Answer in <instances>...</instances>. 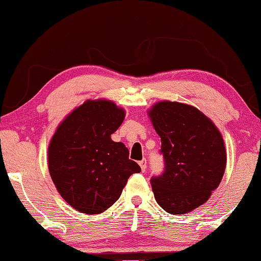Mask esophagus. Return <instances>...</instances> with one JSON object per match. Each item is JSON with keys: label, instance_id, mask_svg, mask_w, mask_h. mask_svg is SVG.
I'll return each mask as SVG.
<instances>
[{"label": "esophagus", "instance_id": "34e87169", "mask_svg": "<svg viewBox=\"0 0 261 261\" xmlns=\"http://www.w3.org/2000/svg\"><path fill=\"white\" fill-rule=\"evenodd\" d=\"M139 165H140V167H141V171L145 172L146 168H147V160H146V159H142L141 161H139Z\"/></svg>", "mask_w": 261, "mask_h": 261}]
</instances>
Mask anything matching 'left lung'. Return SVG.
<instances>
[{"label":"left lung","instance_id":"1","mask_svg":"<svg viewBox=\"0 0 261 261\" xmlns=\"http://www.w3.org/2000/svg\"><path fill=\"white\" fill-rule=\"evenodd\" d=\"M149 116L161 138L164 171L150 177L156 202L184 214L205 203L226 167L224 140L211 120L192 106L162 101Z\"/></svg>","mask_w":261,"mask_h":261}]
</instances>
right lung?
<instances>
[{
	"mask_svg": "<svg viewBox=\"0 0 261 261\" xmlns=\"http://www.w3.org/2000/svg\"><path fill=\"white\" fill-rule=\"evenodd\" d=\"M124 112L111 101H87L60 124L48 148L53 182L71 207L99 214L120 198L128 177L141 172L122 142L111 135Z\"/></svg>",
	"mask_w": 261,
	"mask_h": 261,
	"instance_id": "obj_1",
	"label": "right lung"
}]
</instances>
